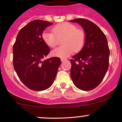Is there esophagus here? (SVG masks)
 I'll list each match as a JSON object with an SVG mask.
<instances>
[{"mask_svg":"<svg viewBox=\"0 0 122 122\" xmlns=\"http://www.w3.org/2000/svg\"><path fill=\"white\" fill-rule=\"evenodd\" d=\"M66 59H64V58H61V62H64V61H66Z\"/></svg>","mask_w":122,"mask_h":122,"instance_id":"1","label":"esophagus"}]
</instances>
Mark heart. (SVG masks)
<instances>
[{"mask_svg": "<svg viewBox=\"0 0 122 122\" xmlns=\"http://www.w3.org/2000/svg\"><path fill=\"white\" fill-rule=\"evenodd\" d=\"M52 32L44 30L42 38L44 42L50 47L56 46L58 39L64 38L62 41L63 46L55 48L51 51L52 56L66 58L72 54L73 51L78 52L84 46L86 35L84 31L77 29L72 23L64 22L55 25Z\"/></svg>", "mask_w": 122, "mask_h": 122, "instance_id": "b5f03b06", "label": "heart"}]
</instances>
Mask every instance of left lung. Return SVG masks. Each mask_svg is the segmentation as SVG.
<instances>
[{"label": "left lung", "instance_id": "left-lung-1", "mask_svg": "<svg viewBox=\"0 0 122 122\" xmlns=\"http://www.w3.org/2000/svg\"><path fill=\"white\" fill-rule=\"evenodd\" d=\"M70 22L79 23L86 35L83 48L70 60L71 79L79 89L92 90L102 82L109 68L107 40L99 27L87 19L78 18Z\"/></svg>", "mask_w": 122, "mask_h": 122}]
</instances>
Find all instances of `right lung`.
<instances>
[{
	"instance_id": "1",
	"label": "right lung",
	"mask_w": 122,
	"mask_h": 122,
	"mask_svg": "<svg viewBox=\"0 0 122 122\" xmlns=\"http://www.w3.org/2000/svg\"><path fill=\"white\" fill-rule=\"evenodd\" d=\"M53 23L34 20L22 28L13 47L15 70L30 90L42 91L51 86L61 63L58 57L44 60L50 50L42 38L44 29Z\"/></svg>"
}]
</instances>
